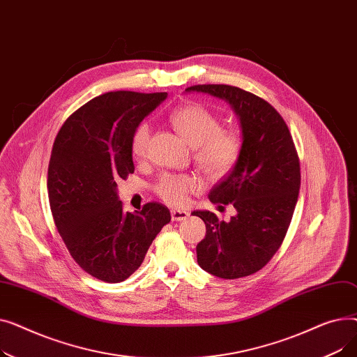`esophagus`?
<instances>
[{
	"instance_id": "esophagus-1",
	"label": "esophagus",
	"mask_w": 357,
	"mask_h": 357,
	"mask_svg": "<svg viewBox=\"0 0 357 357\" xmlns=\"http://www.w3.org/2000/svg\"><path fill=\"white\" fill-rule=\"evenodd\" d=\"M190 213L188 211H183V210H172L171 211V217H172V221H183L188 218Z\"/></svg>"
}]
</instances>
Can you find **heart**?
<instances>
[{
	"label": "heart",
	"mask_w": 357,
	"mask_h": 357,
	"mask_svg": "<svg viewBox=\"0 0 357 357\" xmlns=\"http://www.w3.org/2000/svg\"><path fill=\"white\" fill-rule=\"evenodd\" d=\"M171 120L181 137L195 147L194 159L201 171L210 178H221L237 163L241 140L237 131L220 127V120L199 104L182 105L171 112ZM150 126L140 123L131 136V153L143 160L147 155ZM202 182L195 175H162L155 185L158 197L172 207H181L191 194L201 190Z\"/></svg>",
	"instance_id": "heart-1"
}]
</instances>
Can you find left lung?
<instances>
[{
	"instance_id": "left-lung-1",
	"label": "left lung",
	"mask_w": 357,
	"mask_h": 357,
	"mask_svg": "<svg viewBox=\"0 0 357 357\" xmlns=\"http://www.w3.org/2000/svg\"><path fill=\"white\" fill-rule=\"evenodd\" d=\"M185 91L208 93L230 104L241 130L237 163L208 194L214 204H231L236 215L220 221L210 211L192 213L207 227L197 245L198 265L222 279L249 276L272 259L292 220L301 185L292 136L269 102L245 89L194 85Z\"/></svg>"
}]
</instances>
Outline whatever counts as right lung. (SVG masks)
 I'll use <instances>...</instances> for the list:
<instances>
[{
  "label": "right lung",
  "mask_w": 357,
  "mask_h": 357,
  "mask_svg": "<svg viewBox=\"0 0 357 357\" xmlns=\"http://www.w3.org/2000/svg\"><path fill=\"white\" fill-rule=\"evenodd\" d=\"M166 92H107L88 101L56 136L47 171L52 215L75 261L108 284L136 272L171 213L159 202L124 213L117 182L135 172L131 136Z\"/></svg>",
  "instance_id": "1"
}]
</instances>
